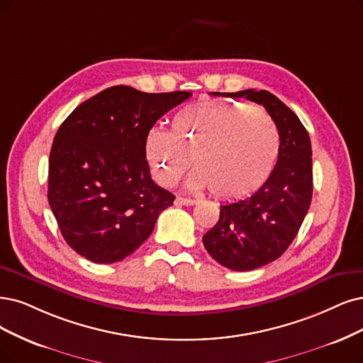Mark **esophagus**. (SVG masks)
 <instances>
[{
  "instance_id": "esophagus-1",
  "label": "esophagus",
  "mask_w": 363,
  "mask_h": 363,
  "mask_svg": "<svg viewBox=\"0 0 363 363\" xmlns=\"http://www.w3.org/2000/svg\"><path fill=\"white\" fill-rule=\"evenodd\" d=\"M196 203L194 199H186V197H177L174 200V205L177 206H191Z\"/></svg>"
}]
</instances>
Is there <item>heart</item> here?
Wrapping results in <instances>:
<instances>
[{"label": "heart", "mask_w": 363, "mask_h": 363, "mask_svg": "<svg viewBox=\"0 0 363 363\" xmlns=\"http://www.w3.org/2000/svg\"><path fill=\"white\" fill-rule=\"evenodd\" d=\"M279 138L260 107L202 101L185 106L170 119V130L154 128L145 154L160 184L177 185L191 163L193 189H212L221 199H242L271 177Z\"/></svg>", "instance_id": "1"}]
</instances>
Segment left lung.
Here are the masks:
<instances>
[{"mask_svg":"<svg viewBox=\"0 0 363 363\" xmlns=\"http://www.w3.org/2000/svg\"><path fill=\"white\" fill-rule=\"evenodd\" d=\"M213 96L262 104L279 134L277 164L252 196L221 205L220 220L203 236L213 260L232 271H252L283 256L296 238L313 199V151L308 131L269 91L245 89Z\"/></svg>","mask_w":363,"mask_h":363,"instance_id":"8db88e82","label":"left lung"}]
</instances>
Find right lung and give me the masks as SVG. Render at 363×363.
Masks as SVG:
<instances>
[{
	"label": "right lung",
	"mask_w": 363,
	"mask_h": 363,
	"mask_svg": "<svg viewBox=\"0 0 363 363\" xmlns=\"http://www.w3.org/2000/svg\"><path fill=\"white\" fill-rule=\"evenodd\" d=\"M191 92L107 88L79 104L58 128L48 199L65 242L94 263L136 251L174 196L158 186L145 140L157 121Z\"/></svg>",
	"instance_id": "obj_1"
}]
</instances>
